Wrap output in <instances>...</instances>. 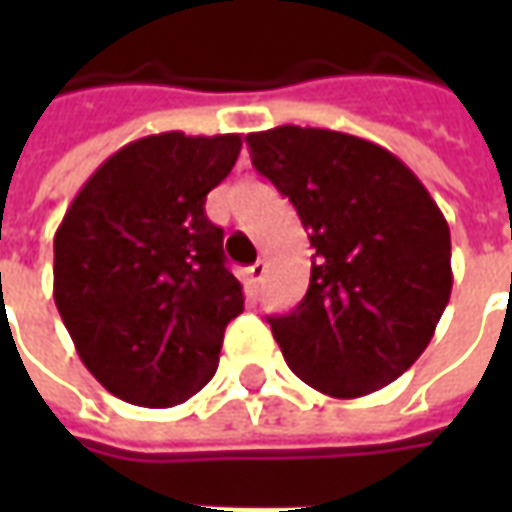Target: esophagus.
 <instances>
[{
  "mask_svg": "<svg viewBox=\"0 0 512 512\" xmlns=\"http://www.w3.org/2000/svg\"><path fill=\"white\" fill-rule=\"evenodd\" d=\"M246 279H249L255 288H263V282H266V263H263V260H257L255 266L246 268Z\"/></svg>",
  "mask_w": 512,
  "mask_h": 512,
  "instance_id": "esophagus-1",
  "label": "esophagus"
}]
</instances>
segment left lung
Instances as JSON below:
<instances>
[{
    "label": "left lung",
    "mask_w": 512,
    "mask_h": 512,
    "mask_svg": "<svg viewBox=\"0 0 512 512\" xmlns=\"http://www.w3.org/2000/svg\"><path fill=\"white\" fill-rule=\"evenodd\" d=\"M255 169L310 235L307 296L268 318L296 376L323 395L392 384L428 348L450 301V227L422 180L386 147L329 128L246 136Z\"/></svg>",
    "instance_id": "1"
}]
</instances>
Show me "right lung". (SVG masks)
<instances>
[{"mask_svg": "<svg viewBox=\"0 0 512 512\" xmlns=\"http://www.w3.org/2000/svg\"><path fill=\"white\" fill-rule=\"evenodd\" d=\"M241 134L164 131L95 169L54 233V304L76 354L112 395L145 408L186 403L219 365L244 312L205 197Z\"/></svg>", "mask_w": 512, "mask_h": 512, "instance_id": "right-lung-1", "label": "right lung"}]
</instances>
